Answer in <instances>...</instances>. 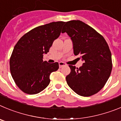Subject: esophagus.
Segmentation results:
<instances>
[{"label":"esophagus","mask_w":121,"mask_h":121,"mask_svg":"<svg viewBox=\"0 0 121 121\" xmlns=\"http://www.w3.org/2000/svg\"><path fill=\"white\" fill-rule=\"evenodd\" d=\"M66 64L65 63H64V62H62V61H60V62H59V67H63V66H66Z\"/></svg>","instance_id":"34e87169"}]
</instances>
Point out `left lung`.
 I'll list each match as a JSON object with an SVG mask.
<instances>
[{"mask_svg":"<svg viewBox=\"0 0 121 121\" xmlns=\"http://www.w3.org/2000/svg\"><path fill=\"white\" fill-rule=\"evenodd\" d=\"M71 38L75 55L84 61L79 68L69 65L70 73L66 77L68 86L78 95L90 96L105 86L112 70V54L103 35L80 20L65 23L62 33Z\"/></svg>","mask_w":121,"mask_h":121,"instance_id":"8db88e82","label":"left lung"}]
</instances>
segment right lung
Here are the masks:
<instances>
[{
    "mask_svg": "<svg viewBox=\"0 0 121 121\" xmlns=\"http://www.w3.org/2000/svg\"><path fill=\"white\" fill-rule=\"evenodd\" d=\"M64 22H52L34 28L18 40L13 49L9 67L15 83L24 93H40L50 82V75L59 68L57 62L43 61L54 40L60 36Z\"/></svg>",
    "mask_w": 121,
    "mask_h": 121,
    "instance_id": "add662e5",
    "label": "right lung"
}]
</instances>
